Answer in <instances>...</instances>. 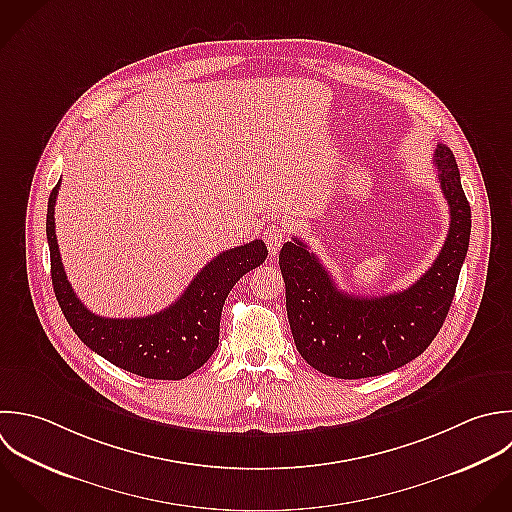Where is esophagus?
<instances>
[{
  "mask_svg": "<svg viewBox=\"0 0 512 512\" xmlns=\"http://www.w3.org/2000/svg\"><path fill=\"white\" fill-rule=\"evenodd\" d=\"M285 237H287V225L283 221H275V223L267 225V229L263 231V239H265V245L271 255L279 253Z\"/></svg>",
  "mask_w": 512,
  "mask_h": 512,
  "instance_id": "obj_1",
  "label": "esophagus"
}]
</instances>
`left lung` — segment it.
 I'll return each mask as SVG.
<instances>
[{
    "label": "left lung",
    "instance_id": "8db88e82",
    "mask_svg": "<svg viewBox=\"0 0 512 512\" xmlns=\"http://www.w3.org/2000/svg\"><path fill=\"white\" fill-rule=\"evenodd\" d=\"M435 165L451 223L435 263L409 289L359 297L337 289L309 247L295 239L279 253L287 317L301 357L337 379H367L417 359L441 331L469 251L471 205L453 151L439 143Z\"/></svg>",
    "mask_w": 512,
    "mask_h": 512
}]
</instances>
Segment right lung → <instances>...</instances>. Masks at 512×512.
Masks as SVG:
<instances>
[{
  "label": "right lung",
  "instance_id": "1",
  "mask_svg": "<svg viewBox=\"0 0 512 512\" xmlns=\"http://www.w3.org/2000/svg\"><path fill=\"white\" fill-rule=\"evenodd\" d=\"M59 183L47 201L45 233L51 257V283L57 303L91 351L145 379L179 381L197 371L219 345V321L223 303L233 285L267 259L261 239L219 253L189 283L183 295L167 309L131 319H109L91 313L73 293L55 237V199Z\"/></svg>",
  "mask_w": 512,
  "mask_h": 512
}]
</instances>
